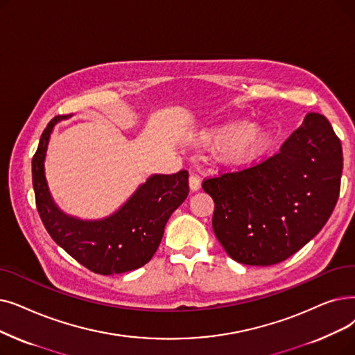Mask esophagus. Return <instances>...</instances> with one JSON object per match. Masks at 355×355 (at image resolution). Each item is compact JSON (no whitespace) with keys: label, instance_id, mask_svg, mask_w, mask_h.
Masks as SVG:
<instances>
[{"label":"esophagus","instance_id":"1","mask_svg":"<svg viewBox=\"0 0 355 355\" xmlns=\"http://www.w3.org/2000/svg\"><path fill=\"white\" fill-rule=\"evenodd\" d=\"M189 184H190L191 191H197V190H200V187H202V182H200V178L197 175H190Z\"/></svg>","mask_w":355,"mask_h":355}]
</instances>
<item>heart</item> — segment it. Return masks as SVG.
Here are the masks:
<instances>
[{
    "label": "heart",
    "mask_w": 355,
    "mask_h": 355,
    "mask_svg": "<svg viewBox=\"0 0 355 355\" xmlns=\"http://www.w3.org/2000/svg\"><path fill=\"white\" fill-rule=\"evenodd\" d=\"M196 141L206 148H218L220 159L226 164H242L264 149L266 133L251 123L236 121L203 129Z\"/></svg>",
    "instance_id": "b5f03b06"
}]
</instances>
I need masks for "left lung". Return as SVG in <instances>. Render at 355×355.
I'll return each instance as SVG.
<instances>
[{
	"label": "left lung",
	"mask_w": 355,
	"mask_h": 355,
	"mask_svg": "<svg viewBox=\"0 0 355 355\" xmlns=\"http://www.w3.org/2000/svg\"><path fill=\"white\" fill-rule=\"evenodd\" d=\"M341 174L343 146L331 123L306 114L274 157L205 180L203 190L214 202V235L241 264H279L325 226Z\"/></svg>",
	"instance_id": "obj_1"
}]
</instances>
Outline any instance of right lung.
<instances>
[{"instance_id":"1","label":"right lung","mask_w":355,"mask_h":355,"mask_svg":"<svg viewBox=\"0 0 355 355\" xmlns=\"http://www.w3.org/2000/svg\"><path fill=\"white\" fill-rule=\"evenodd\" d=\"M64 119L68 116L49 121L32 161L36 206L46 230L60 248L97 274H120L145 266L158 250L168 219L189 196V173L182 169L171 175L152 174L103 219L71 216L55 203L44 175L51 135Z\"/></svg>"}]
</instances>
